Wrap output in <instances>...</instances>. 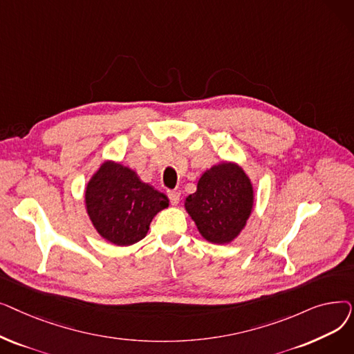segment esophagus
Listing matches in <instances>:
<instances>
[{
    "label": "esophagus",
    "instance_id": "1",
    "mask_svg": "<svg viewBox=\"0 0 354 354\" xmlns=\"http://www.w3.org/2000/svg\"><path fill=\"white\" fill-rule=\"evenodd\" d=\"M167 196H169V201L172 205H176V203H179V201H180V192H178V191H169L167 192Z\"/></svg>",
    "mask_w": 354,
    "mask_h": 354
}]
</instances>
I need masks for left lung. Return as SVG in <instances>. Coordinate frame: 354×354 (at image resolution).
<instances>
[{"label":"left lung","instance_id":"8db88e82","mask_svg":"<svg viewBox=\"0 0 354 354\" xmlns=\"http://www.w3.org/2000/svg\"><path fill=\"white\" fill-rule=\"evenodd\" d=\"M252 203V185L245 172L238 165L221 163L201 176L185 208L203 238L228 244L245 227Z\"/></svg>","mask_w":354,"mask_h":354}]
</instances>
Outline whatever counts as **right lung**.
Returning <instances> with one entry per match:
<instances>
[{
    "label": "right lung",
    "mask_w": 354,
    "mask_h": 354,
    "mask_svg": "<svg viewBox=\"0 0 354 354\" xmlns=\"http://www.w3.org/2000/svg\"><path fill=\"white\" fill-rule=\"evenodd\" d=\"M88 216L109 243L126 247L143 239L153 216L169 205L166 195L115 162H106L86 189Z\"/></svg>",
    "instance_id": "1"
}]
</instances>
